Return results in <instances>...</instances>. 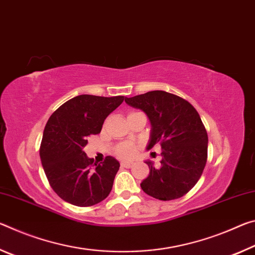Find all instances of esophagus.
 <instances>
[{"instance_id":"obj_1","label":"esophagus","mask_w":255,"mask_h":255,"mask_svg":"<svg viewBox=\"0 0 255 255\" xmlns=\"http://www.w3.org/2000/svg\"><path fill=\"white\" fill-rule=\"evenodd\" d=\"M121 166H122V167H127V168H130V167L133 166V162H130V161H122V162H121Z\"/></svg>"}]
</instances>
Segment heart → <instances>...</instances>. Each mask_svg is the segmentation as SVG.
<instances>
[{
    "mask_svg": "<svg viewBox=\"0 0 255 255\" xmlns=\"http://www.w3.org/2000/svg\"><path fill=\"white\" fill-rule=\"evenodd\" d=\"M136 151L135 145L131 142H121L114 149L115 155L120 158H131Z\"/></svg>",
    "mask_w": 255,
    "mask_h": 255,
    "instance_id": "b5f03b06",
    "label": "heart"
}]
</instances>
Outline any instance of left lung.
I'll return each instance as SVG.
<instances>
[{"label":"left lung","mask_w":255,"mask_h":255,"mask_svg":"<svg viewBox=\"0 0 255 255\" xmlns=\"http://www.w3.org/2000/svg\"><path fill=\"white\" fill-rule=\"evenodd\" d=\"M125 103L147 114L151 133L147 149L160 144V167L147 160L149 176L141 189L150 197L169 201L185 195L203 173L208 157V134L197 110L176 95L149 91Z\"/></svg>","instance_id":"8db88e82"}]
</instances>
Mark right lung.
Wrapping results in <instances>:
<instances>
[{"label":"right lung","instance_id":"right-lung-1","mask_svg":"<svg viewBox=\"0 0 255 255\" xmlns=\"http://www.w3.org/2000/svg\"><path fill=\"white\" fill-rule=\"evenodd\" d=\"M124 99V96H77L58 107L46 123L39 150L41 165L49 185L64 201L90 207L111 193L120 162L107 156L96 164L83 148Z\"/></svg>","mask_w":255,"mask_h":255}]
</instances>
